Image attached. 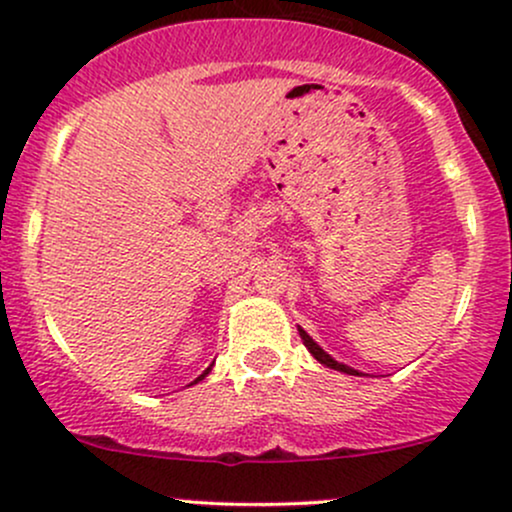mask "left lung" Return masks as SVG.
I'll return each instance as SVG.
<instances>
[{
    "label": "left lung",
    "mask_w": 512,
    "mask_h": 512,
    "mask_svg": "<svg viewBox=\"0 0 512 512\" xmlns=\"http://www.w3.org/2000/svg\"><path fill=\"white\" fill-rule=\"evenodd\" d=\"M298 334H301L305 349H308L310 354H313V356L317 358V361L322 363V366H327V368H332V370H342V373H346V375H361V373H358V370L344 366V363H339V361H334V358H332L330 354H327L325 349H320V346H317V344L313 342V337H310V334L305 332L303 327H298Z\"/></svg>",
    "instance_id": "obj_1"
}]
</instances>
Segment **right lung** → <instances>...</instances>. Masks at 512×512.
Instances as JSON below:
<instances>
[{
    "instance_id": "right-lung-1",
    "label": "right lung",
    "mask_w": 512,
    "mask_h": 512,
    "mask_svg": "<svg viewBox=\"0 0 512 512\" xmlns=\"http://www.w3.org/2000/svg\"><path fill=\"white\" fill-rule=\"evenodd\" d=\"M209 370H211V368H207V370H204V373H202V375H199V378L195 380V383H199V380H204V378H207V375H209Z\"/></svg>"
}]
</instances>
